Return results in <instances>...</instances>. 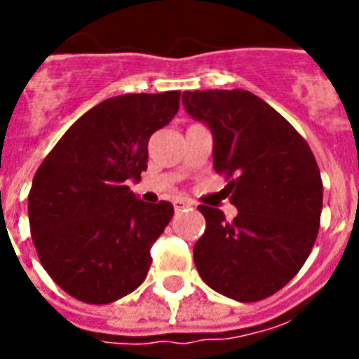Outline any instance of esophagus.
<instances>
[{
    "instance_id": "34e87169",
    "label": "esophagus",
    "mask_w": 359,
    "mask_h": 359,
    "mask_svg": "<svg viewBox=\"0 0 359 359\" xmlns=\"http://www.w3.org/2000/svg\"><path fill=\"white\" fill-rule=\"evenodd\" d=\"M173 207L177 212H180V210H184V208L194 207V203H191L190 199H186V197H177V199L173 201Z\"/></svg>"
}]
</instances>
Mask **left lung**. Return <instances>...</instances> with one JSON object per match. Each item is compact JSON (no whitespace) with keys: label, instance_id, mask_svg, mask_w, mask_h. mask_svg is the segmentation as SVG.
I'll use <instances>...</instances> for the list:
<instances>
[{"label":"left lung","instance_id":"1","mask_svg":"<svg viewBox=\"0 0 359 359\" xmlns=\"http://www.w3.org/2000/svg\"><path fill=\"white\" fill-rule=\"evenodd\" d=\"M182 104L214 135V169L229 180L233 222L199 205L205 235L194 245L203 281L238 302L283 289L313 250L323 179L307 141L289 121L242 89L184 91Z\"/></svg>","mask_w":359,"mask_h":359}]
</instances>
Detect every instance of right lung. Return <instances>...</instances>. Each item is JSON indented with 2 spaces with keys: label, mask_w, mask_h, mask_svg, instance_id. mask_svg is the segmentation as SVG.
<instances>
[{
  "label": "right lung",
  "mask_w": 359,
  "mask_h": 359,
  "mask_svg": "<svg viewBox=\"0 0 359 359\" xmlns=\"http://www.w3.org/2000/svg\"><path fill=\"white\" fill-rule=\"evenodd\" d=\"M179 91L121 95L81 115L36 169L27 196L31 238L50 278L86 304H111L143 283L151 245L173 205L143 203L147 145L179 111Z\"/></svg>",
  "instance_id": "1"
}]
</instances>
